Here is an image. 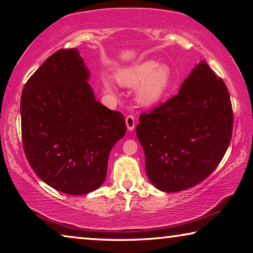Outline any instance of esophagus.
Returning <instances> with one entry per match:
<instances>
[{"label":"esophagus","instance_id":"1","mask_svg":"<svg viewBox=\"0 0 253 253\" xmlns=\"http://www.w3.org/2000/svg\"><path fill=\"white\" fill-rule=\"evenodd\" d=\"M126 124L127 130L132 131L134 129V126H136V120H134V116L127 115L126 117Z\"/></svg>","mask_w":253,"mask_h":253}]
</instances>
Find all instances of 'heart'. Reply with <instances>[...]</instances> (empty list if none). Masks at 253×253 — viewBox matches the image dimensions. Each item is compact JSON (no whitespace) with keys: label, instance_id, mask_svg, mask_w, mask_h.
Returning <instances> with one entry per match:
<instances>
[{"label":"heart","instance_id":"obj_1","mask_svg":"<svg viewBox=\"0 0 253 253\" xmlns=\"http://www.w3.org/2000/svg\"><path fill=\"white\" fill-rule=\"evenodd\" d=\"M120 84L126 87H136L137 100L144 106H153L160 102L167 93L171 81L170 68L158 61L147 60L132 67L121 70L117 75ZM107 89H112V85L106 83Z\"/></svg>","mask_w":253,"mask_h":253}]
</instances>
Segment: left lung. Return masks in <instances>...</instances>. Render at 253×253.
<instances>
[{
  "label": "left lung",
  "instance_id": "1",
  "mask_svg": "<svg viewBox=\"0 0 253 253\" xmlns=\"http://www.w3.org/2000/svg\"><path fill=\"white\" fill-rule=\"evenodd\" d=\"M233 121L226 84L202 61L178 94L139 116L136 132L152 184L177 192L209 177L229 146Z\"/></svg>",
  "mask_w": 253,
  "mask_h": 253
}]
</instances>
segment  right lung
Instances as JSON below:
<instances>
[{
    "instance_id": "add662e5",
    "label": "right lung",
    "mask_w": 253,
    "mask_h": 253,
    "mask_svg": "<svg viewBox=\"0 0 253 253\" xmlns=\"http://www.w3.org/2000/svg\"><path fill=\"white\" fill-rule=\"evenodd\" d=\"M88 78L78 50L60 49L31 76L20 99L27 161L44 183L72 196L105 182L110 151L126 132L124 116L95 99Z\"/></svg>"
}]
</instances>
